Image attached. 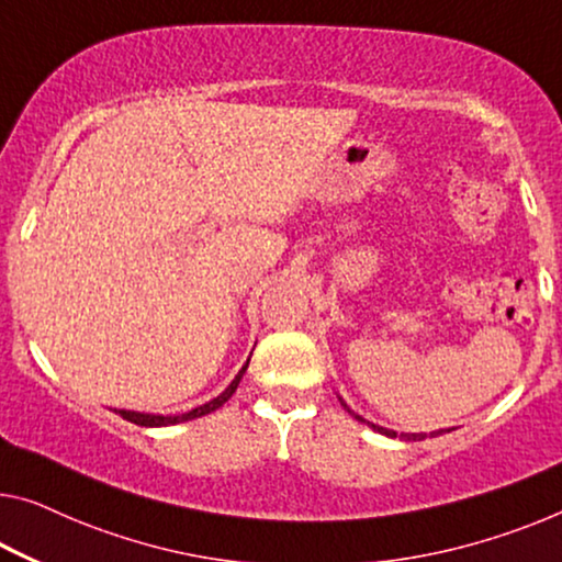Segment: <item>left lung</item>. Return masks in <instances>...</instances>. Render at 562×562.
Masks as SVG:
<instances>
[{
  "mask_svg": "<svg viewBox=\"0 0 562 562\" xmlns=\"http://www.w3.org/2000/svg\"><path fill=\"white\" fill-rule=\"evenodd\" d=\"M338 401H340V406L346 408V412L350 414V416H356L358 422H363V424H368L371 426V429H375L379 434H386V437H398L396 431H391V429H383V426H379V424H371V422H366L363 416H358L356 412H350V406L346 404V401H342L340 396H338ZM443 431H449V429H439V431H431V437H439V434H443ZM401 439H408V441H422V439H426V434H401Z\"/></svg>",
  "mask_w": 562,
  "mask_h": 562,
  "instance_id": "left-lung-1",
  "label": "left lung"
}]
</instances>
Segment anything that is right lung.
Segmentation results:
<instances>
[{
    "instance_id": "1",
    "label": "right lung",
    "mask_w": 562,
    "mask_h": 562,
    "mask_svg": "<svg viewBox=\"0 0 562 562\" xmlns=\"http://www.w3.org/2000/svg\"><path fill=\"white\" fill-rule=\"evenodd\" d=\"M247 366H249V361L241 366V371L234 375V381L229 383L227 389H224L220 396L216 398H212L209 401V404H204V406H196V408H191V412H187V414H179V416H161V414H140V412H125V408H119V412L115 414H121L125 422H131V424H138V426H171V424H181V422H191V418H199V416H206V414H212V412H216V408L220 406H224L227 404V401L232 398V393L237 391V386H239V381H241V375H245V371H247Z\"/></svg>"
}]
</instances>
